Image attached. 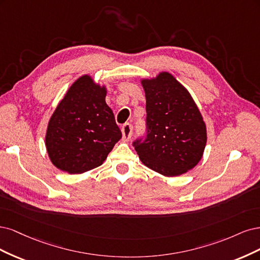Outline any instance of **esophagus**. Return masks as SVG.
Returning a JSON list of instances; mask_svg holds the SVG:
<instances>
[{
  "instance_id": "34e87169",
  "label": "esophagus",
  "mask_w": 260,
  "mask_h": 260,
  "mask_svg": "<svg viewBox=\"0 0 260 260\" xmlns=\"http://www.w3.org/2000/svg\"><path fill=\"white\" fill-rule=\"evenodd\" d=\"M122 134H123V140L127 141L131 139L133 134V126L129 123H125L122 126Z\"/></svg>"
}]
</instances>
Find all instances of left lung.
Listing matches in <instances>:
<instances>
[{
    "mask_svg": "<svg viewBox=\"0 0 260 260\" xmlns=\"http://www.w3.org/2000/svg\"><path fill=\"white\" fill-rule=\"evenodd\" d=\"M146 93V135L133 141L139 158L164 176L193 169L203 155L206 126L189 91L162 72L141 82Z\"/></svg>",
    "mask_w": 260,
    "mask_h": 260,
    "instance_id": "left-lung-1",
    "label": "left lung"
}]
</instances>
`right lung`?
I'll list each match as a JSON object with an SVG mask.
<instances>
[{"mask_svg":"<svg viewBox=\"0 0 260 260\" xmlns=\"http://www.w3.org/2000/svg\"><path fill=\"white\" fill-rule=\"evenodd\" d=\"M106 94L105 87L83 75L57 106L45 137L49 158L57 169L70 174L93 170L121 139Z\"/></svg>","mask_w":260,"mask_h":260,"instance_id":"obj_1","label":"right lung"}]
</instances>
